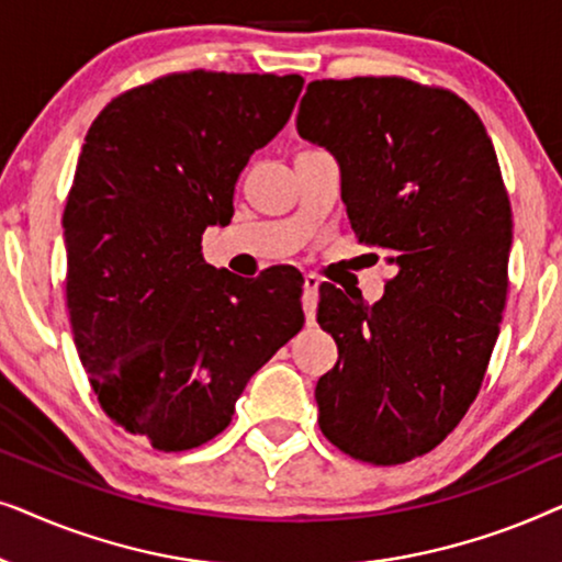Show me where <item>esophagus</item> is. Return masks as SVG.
Returning a JSON list of instances; mask_svg holds the SVG:
<instances>
[{
	"mask_svg": "<svg viewBox=\"0 0 562 562\" xmlns=\"http://www.w3.org/2000/svg\"><path fill=\"white\" fill-rule=\"evenodd\" d=\"M319 283H322L319 276H314V273H306V276H304V296H302V304H304L306 322H314V314H317Z\"/></svg>",
	"mask_w": 562,
	"mask_h": 562,
	"instance_id": "esophagus-1",
	"label": "esophagus"
}]
</instances>
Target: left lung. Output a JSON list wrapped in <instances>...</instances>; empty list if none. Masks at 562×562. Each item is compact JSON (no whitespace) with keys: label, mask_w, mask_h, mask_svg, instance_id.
Listing matches in <instances>:
<instances>
[{"label":"left lung","mask_w":562,"mask_h":562,"mask_svg":"<svg viewBox=\"0 0 562 562\" xmlns=\"http://www.w3.org/2000/svg\"><path fill=\"white\" fill-rule=\"evenodd\" d=\"M296 130L333 153L358 240L394 266L375 304L319 286L340 352L314 389L319 429L363 463H406L465 417L498 337L512 204L494 143L458 94L402 76L312 81Z\"/></svg>","instance_id":"obj_1"}]
</instances>
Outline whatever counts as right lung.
Returning <instances> with one entry per match:
<instances>
[{
	"mask_svg": "<svg viewBox=\"0 0 562 562\" xmlns=\"http://www.w3.org/2000/svg\"><path fill=\"white\" fill-rule=\"evenodd\" d=\"M302 87L296 74L199 68L130 89L91 122L64 210L68 319L106 417L156 450L217 437L304 325L296 268L243 281L202 256Z\"/></svg>",
	"mask_w": 562,
	"mask_h": 562,
	"instance_id": "right-lung-1",
	"label": "right lung"
}]
</instances>
